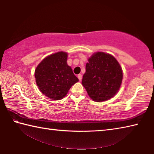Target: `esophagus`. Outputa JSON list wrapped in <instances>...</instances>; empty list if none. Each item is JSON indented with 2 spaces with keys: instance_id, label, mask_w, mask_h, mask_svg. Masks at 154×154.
Segmentation results:
<instances>
[{
  "instance_id": "obj_1",
  "label": "esophagus",
  "mask_w": 154,
  "mask_h": 154,
  "mask_svg": "<svg viewBox=\"0 0 154 154\" xmlns=\"http://www.w3.org/2000/svg\"><path fill=\"white\" fill-rule=\"evenodd\" d=\"M77 77H78V79H79V81H81L82 79V74H79L77 75Z\"/></svg>"
}]
</instances>
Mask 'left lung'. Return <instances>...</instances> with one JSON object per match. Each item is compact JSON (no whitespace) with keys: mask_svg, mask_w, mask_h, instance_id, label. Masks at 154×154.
<instances>
[{"mask_svg":"<svg viewBox=\"0 0 154 154\" xmlns=\"http://www.w3.org/2000/svg\"><path fill=\"white\" fill-rule=\"evenodd\" d=\"M122 67L111 54L96 52L88 59L82 85L90 97L96 102L113 98L121 86Z\"/></svg>","mask_w":154,"mask_h":154,"instance_id":"1","label":"left lung"}]
</instances>
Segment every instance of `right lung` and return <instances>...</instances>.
<instances>
[{"label": "right lung", "mask_w": 154, "mask_h": 154, "mask_svg": "<svg viewBox=\"0 0 154 154\" xmlns=\"http://www.w3.org/2000/svg\"><path fill=\"white\" fill-rule=\"evenodd\" d=\"M68 54L59 51L44 58L35 72L36 85L42 94L52 100L66 96L72 85L79 82L67 64Z\"/></svg>", "instance_id": "1"}]
</instances>
